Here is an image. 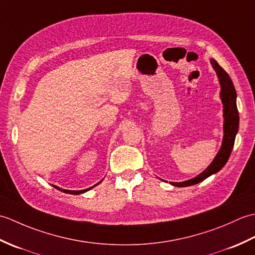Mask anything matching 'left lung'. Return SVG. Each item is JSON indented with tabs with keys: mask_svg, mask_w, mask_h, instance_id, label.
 <instances>
[{
	"mask_svg": "<svg viewBox=\"0 0 255 255\" xmlns=\"http://www.w3.org/2000/svg\"><path fill=\"white\" fill-rule=\"evenodd\" d=\"M210 63L217 73L220 84V99L224 105V138L220 150L213 162L200 174L184 182H170L171 185L177 187H186L202 182L210 175L219 172L228 161L235 144V139L239 129V114L237 108V92L230 77L221 68L215 59H210Z\"/></svg>",
	"mask_w": 255,
	"mask_h": 255,
	"instance_id": "left-lung-1",
	"label": "left lung"
}]
</instances>
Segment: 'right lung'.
<instances>
[{
	"mask_svg": "<svg viewBox=\"0 0 255 255\" xmlns=\"http://www.w3.org/2000/svg\"><path fill=\"white\" fill-rule=\"evenodd\" d=\"M101 182H102V181H101ZM101 182H99V183H97V184H95L94 186L89 187V188H85V189H81V191H69V189H63V188H60V187H59V186H56V185H52V186L55 187V188H57V189H59V191L63 192V193H67V194H72V195H79V194H83V193H85V192L90 191V189H92V188H93V187H95L96 185H99V184H100Z\"/></svg>",
	"mask_w": 255,
	"mask_h": 255,
	"instance_id": "obj_1",
	"label": "right lung"
}]
</instances>
